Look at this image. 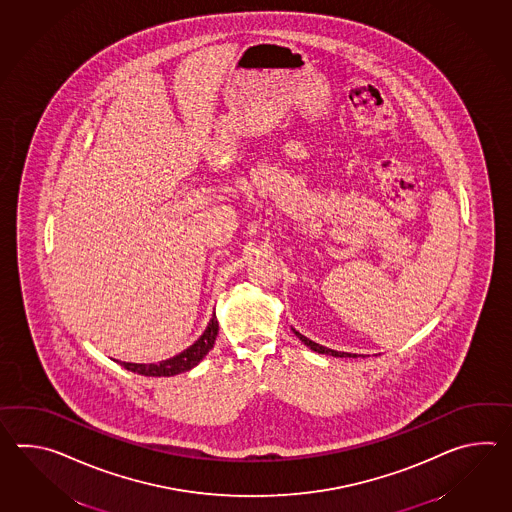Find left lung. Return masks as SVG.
Instances as JSON below:
<instances>
[{"label":"left lung","mask_w":512,"mask_h":512,"mask_svg":"<svg viewBox=\"0 0 512 512\" xmlns=\"http://www.w3.org/2000/svg\"><path fill=\"white\" fill-rule=\"evenodd\" d=\"M294 330V334H296L299 340L303 341L307 347H310L312 351H316L319 354H330V356H338V358H356V354L351 353H340V351H332V349H327V347H323V345H319L316 341L308 340L307 336H303V334H299L296 329Z\"/></svg>","instance_id":"obj_1"}]
</instances>
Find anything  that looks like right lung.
<instances>
[{"label": "right lung", "instance_id": "right-lung-1", "mask_svg": "<svg viewBox=\"0 0 512 512\" xmlns=\"http://www.w3.org/2000/svg\"><path fill=\"white\" fill-rule=\"evenodd\" d=\"M216 334H218V321L215 314L209 321L204 334L194 341L191 347H187L183 353L172 356L169 360H163L159 364H130V362H119L128 371L145 376H174L191 371L193 367L202 362L205 354L209 353L215 345Z\"/></svg>", "mask_w": 512, "mask_h": 512}]
</instances>
